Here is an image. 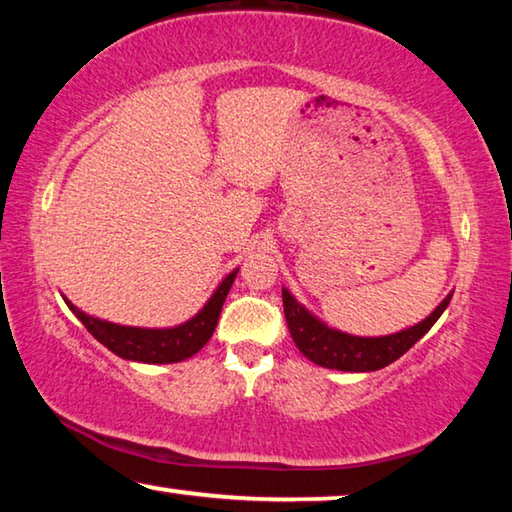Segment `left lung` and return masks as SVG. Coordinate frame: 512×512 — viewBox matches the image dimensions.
<instances>
[{"instance_id":"obj_1","label":"left lung","mask_w":512,"mask_h":512,"mask_svg":"<svg viewBox=\"0 0 512 512\" xmlns=\"http://www.w3.org/2000/svg\"><path fill=\"white\" fill-rule=\"evenodd\" d=\"M452 296L454 293H449L422 323L402 329V332L388 336H352L327 327L323 320H318L302 307L287 289H282L284 316H287L291 339L298 345V350L316 366L345 372L379 370L400 359L443 316Z\"/></svg>"}]
</instances>
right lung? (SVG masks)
<instances>
[{"instance_id": "add662e5", "label": "right lung", "mask_w": 512, "mask_h": 512, "mask_svg": "<svg viewBox=\"0 0 512 512\" xmlns=\"http://www.w3.org/2000/svg\"><path fill=\"white\" fill-rule=\"evenodd\" d=\"M237 271L239 268H235V271L225 277L212 293V298L205 302V307L194 318H189L187 323L176 327L146 329L108 323V320L85 314V311L74 307L67 298L65 302L94 339L106 345L110 352H115L117 357L140 363H178L194 357L210 341L214 327L219 323L223 302L228 298V291L237 277Z\"/></svg>"}]
</instances>
